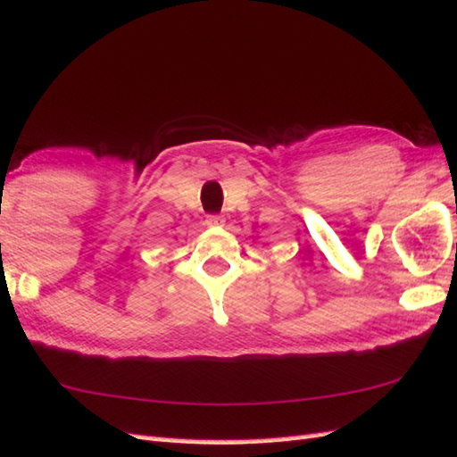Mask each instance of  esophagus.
<instances>
[{"instance_id": "1", "label": "esophagus", "mask_w": 457, "mask_h": 457, "mask_svg": "<svg viewBox=\"0 0 457 457\" xmlns=\"http://www.w3.org/2000/svg\"><path fill=\"white\" fill-rule=\"evenodd\" d=\"M205 223L210 228H220V226H223V223H226V218H223V215H218V213H212V215H207V218H205Z\"/></svg>"}]
</instances>
